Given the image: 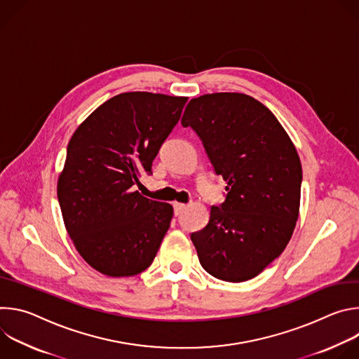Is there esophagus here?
<instances>
[{
	"label": "esophagus",
	"mask_w": 359,
	"mask_h": 359,
	"mask_svg": "<svg viewBox=\"0 0 359 359\" xmlns=\"http://www.w3.org/2000/svg\"><path fill=\"white\" fill-rule=\"evenodd\" d=\"M173 208H175V215L179 216V215H182V212L186 209V204H184V203H175Z\"/></svg>",
	"instance_id": "34e87169"
}]
</instances>
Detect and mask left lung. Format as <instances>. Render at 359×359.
<instances>
[{"mask_svg": "<svg viewBox=\"0 0 359 359\" xmlns=\"http://www.w3.org/2000/svg\"><path fill=\"white\" fill-rule=\"evenodd\" d=\"M200 137L226 182V200L212 206L208 226L191 233L201 267L241 283L259 276L284 251L299 210L302 169L277 118L244 93L194 97L182 118Z\"/></svg>", "mask_w": 359, "mask_h": 359, "instance_id": "8db88e82", "label": "left lung"}]
</instances>
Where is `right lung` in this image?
I'll list each match as a JSON object with an SVG mask.
<instances>
[{
    "label": "right lung",
    "instance_id": "right-lung-1",
    "mask_svg": "<svg viewBox=\"0 0 359 359\" xmlns=\"http://www.w3.org/2000/svg\"><path fill=\"white\" fill-rule=\"evenodd\" d=\"M187 97L116 95L72 135L58 179L64 223L82 259L109 277L144 271L170 227L173 208L136 186L180 119Z\"/></svg>",
    "mask_w": 359,
    "mask_h": 359
}]
</instances>
